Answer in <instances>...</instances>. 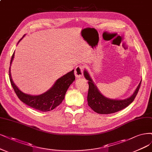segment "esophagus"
I'll list each match as a JSON object with an SVG mask.
<instances>
[{"label": "esophagus", "mask_w": 152, "mask_h": 152, "mask_svg": "<svg viewBox=\"0 0 152 152\" xmlns=\"http://www.w3.org/2000/svg\"><path fill=\"white\" fill-rule=\"evenodd\" d=\"M75 75L77 78H80L83 75V67L81 65L77 66L75 69Z\"/></svg>", "instance_id": "34e87169"}]
</instances>
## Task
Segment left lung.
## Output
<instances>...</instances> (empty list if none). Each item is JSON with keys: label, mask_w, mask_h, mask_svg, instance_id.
<instances>
[{"label": "left lung", "mask_w": 152, "mask_h": 152, "mask_svg": "<svg viewBox=\"0 0 152 152\" xmlns=\"http://www.w3.org/2000/svg\"><path fill=\"white\" fill-rule=\"evenodd\" d=\"M83 75L88 80L89 86L87 96L88 105L94 111L102 114L116 113L128 106L137 96L142 83L141 80L136 90L130 97L124 99H113L102 95L86 69L83 71Z\"/></svg>", "instance_id": "left-lung-1"}]
</instances>
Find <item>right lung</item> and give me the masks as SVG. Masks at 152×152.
<instances>
[{"mask_svg":"<svg viewBox=\"0 0 152 152\" xmlns=\"http://www.w3.org/2000/svg\"><path fill=\"white\" fill-rule=\"evenodd\" d=\"M25 36L26 34L23 36L21 39H20L18 44ZM14 58V52L10 60L9 72V78L14 90L20 100L31 107L43 112L50 111L54 109L56 106H59L64 99L68 88L75 79L74 70H72L71 72L57 79L53 86L45 92L36 96L30 95L20 91L12 80L11 73H10V66Z\"/></svg>","mask_w":152,"mask_h":152,"instance_id":"1","label":"right lung"}]
</instances>
